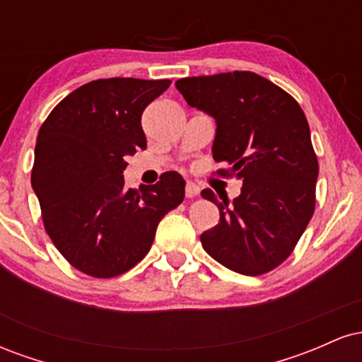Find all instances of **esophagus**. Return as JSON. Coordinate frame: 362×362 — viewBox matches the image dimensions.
Returning a JSON list of instances; mask_svg holds the SVG:
<instances>
[{"mask_svg": "<svg viewBox=\"0 0 362 362\" xmlns=\"http://www.w3.org/2000/svg\"><path fill=\"white\" fill-rule=\"evenodd\" d=\"M199 192H201V187L195 185L194 182H187V184H185V195H187V197H197Z\"/></svg>", "mask_w": 362, "mask_h": 362, "instance_id": "34e87169", "label": "esophagus"}]
</instances>
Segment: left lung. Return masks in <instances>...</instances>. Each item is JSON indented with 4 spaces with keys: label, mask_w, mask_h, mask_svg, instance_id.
<instances>
[{
    "label": "left lung",
    "mask_w": 362,
    "mask_h": 362,
    "mask_svg": "<svg viewBox=\"0 0 362 362\" xmlns=\"http://www.w3.org/2000/svg\"><path fill=\"white\" fill-rule=\"evenodd\" d=\"M175 86L190 107L216 120L213 158L231 167L221 175L243 182L233 201L201 192L219 209V223L201 235L202 247L230 271H272L315 211L318 161L300 103L252 71L184 78Z\"/></svg>",
    "instance_id": "8db88e82"
}]
</instances>
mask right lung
Listing matches in <instances>:
<instances>
[{
  "mask_svg": "<svg viewBox=\"0 0 362 362\" xmlns=\"http://www.w3.org/2000/svg\"><path fill=\"white\" fill-rule=\"evenodd\" d=\"M170 80L90 81L54 107L37 136L32 189L52 243L78 271L115 277L151 248L158 223L184 201L167 172L139 190L124 185L126 158L146 149L143 110Z\"/></svg>",
  "mask_w": 362,
  "mask_h": 362,
  "instance_id": "right-lung-1",
  "label": "right lung"
}]
</instances>
